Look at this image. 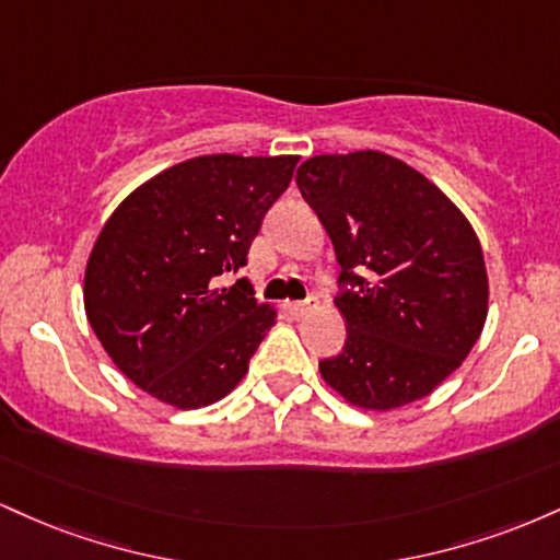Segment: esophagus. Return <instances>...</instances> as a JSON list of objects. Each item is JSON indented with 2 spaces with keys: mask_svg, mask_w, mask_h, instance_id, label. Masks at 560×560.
Masks as SVG:
<instances>
[{
  "mask_svg": "<svg viewBox=\"0 0 560 560\" xmlns=\"http://www.w3.org/2000/svg\"><path fill=\"white\" fill-rule=\"evenodd\" d=\"M292 313L294 316H307V313L313 311V307H316V298H307V300H300V302H292Z\"/></svg>",
  "mask_w": 560,
  "mask_h": 560,
  "instance_id": "1",
  "label": "esophagus"
}]
</instances>
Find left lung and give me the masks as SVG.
<instances>
[{
    "mask_svg": "<svg viewBox=\"0 0 560 560\" xmlns=\"http://www.w3.org/2000/svg\"><path fill=\"white\" fill-rule=\"evenodd\" d=\"M298 186L342 266L334 305L347 339L320 376L365 410L421 400L485 329L490 287L471 223L423 173L376 150L305 160Z\"/></svg>",
    "mask_w": 560,
    "mask_h": 560,
    "instance_id": "1",
    "label": "left lung"
}]
</instances>
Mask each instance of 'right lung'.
<instances>
[{
    "instance_id": "add662e5",
    "label": "right lung",
    "mask_w": 560,
    "mask_h": 560,
    "mask_svg": "<svg viewBox=\"0 0 560 560\" xmlns=\"http://www.w3.org/2000/svg\"><path fill=\"white\" fill-rule=\"evenodd\" d=\"M298 155H202L133 189L96 236L83 307L107 355L173 408L226 397L247 374L271 305L223 273L247 266L262 218L292 182Z\"/></svg>"
}]
</instances>
